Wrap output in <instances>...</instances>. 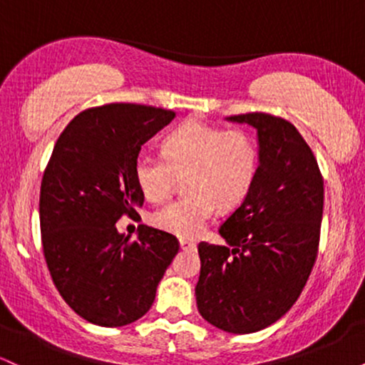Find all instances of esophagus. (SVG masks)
I'll return each mask as SVG.
<instances>
[{"label":"esophagus","mask_w":365,"mask_h":365,"mask_svg":"<svg viewBox=\"0 0 365 365\" xmlns=\"http://www.w3.org/2000/svg\"><path fill=\"white\" fill-rule=\"evenodd\" d=\"M180 247H182L183 250H195V242L192 240H187V238H180Z\"/></svg>","instance_id":"esophagus-1"}]
</instances>
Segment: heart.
<instances>
[{
	"mask_svg": "<svg viewBox=\"0 0 365 365\" xmlns=\"http://www.w3.org/2000/svg\"><path fill=\"white\" fill-rule=\"evenodd\" d=\"M257 171V148L245 130H225L188 121L163 142L161 154L135 159V180L150 202H165L178 177L187 195L153 215V225L180 238H195L206 228L216 206L228 209L249 192Z\"/></svg>",
	"mask_w": 365,
	"mask_h": 365,
	"instance_id": "obj_1",
	"label": "heart"
}]
</instances>
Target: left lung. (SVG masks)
<instances>
[{"label": "left lung", "mask_w": 365, "mask_h": 365, "mask_svg": "<svg viewBox=\"0 0 365 365\" xmlns=\"http://www.w3.org/2000/svg\"><path fill=\"white\" fill-rule=\"evenodd\" d=\"M257 132L259 166L244 202L220 228L228 245L200 242L195 287L200 316L247 334L271 326L302 293L319 247L324 187L316 158L290 121L228 116Z\"/></svg>", "instance_id": "left-lung-1"}]
</instances>
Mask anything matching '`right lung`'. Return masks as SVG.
I'll return each instance as SVG.
<instances>
[{
	"label": "right lung",
	"mask_w": 365,
	"mask_h": 365,
	"mask_svg": "<svg viewBox=\"0 0 365 365\" xmlns=\"http://www.w3.org/2000/svg\"><path fill=\"white\" fill-rule=\"evenodd\" d=\"M175 116L104 104L78 113L54 144L39 197L44 259L63 300L92 324L140 319L180 249L163 230L140 225L135 240L116 230L121 216H137L144 204L135 180L140 148Z\"/></svg>",
	"instance_id": "right-lung-1"
}]
</instances>
